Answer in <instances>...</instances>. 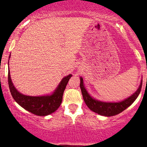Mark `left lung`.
<instances>
[{"label":"left lung","mask_w":147,"mask_h":147,"mask_svg":"<svg viewBox=\"0 0 147 147\" xmlns=\"http://www.w3.org/2000/svg\"><path fill=\"white\" fill-rule=\"evenodd\" d=\"M142 80L136 92L124 100L119 102H106L92 98L84 87L83 78L80 77V88L84 102L92 111L104 116H112L120 114L131 105L139 95L142 88Z\"/></svg>","instance_id":"1"}]
</instances>
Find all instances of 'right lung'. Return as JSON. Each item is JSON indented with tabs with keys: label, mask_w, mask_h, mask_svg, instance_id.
Instances as JSON below:
<instances>
[{
	"label": "right lung",
	"mask_w": 147,
	"mask_h": 147,
	"mask_svg": "<svg viewBox=\"0 0 147 147\" xmlns=\"http://www.w3.org/2000/svg\"><path fill=\"white\" fill-rule=\"evenodd\" d=\"M11 55L9 56V57ZM71 74L64 77L51 95L42 96H26L17 91L12 82L10 71L8 82L11 95L17 104L27 111L37 116H45L56 111L61 105L63 94Z\"/></svg>",
	"instance_id": "right-lung-1"
}]
</instances>
